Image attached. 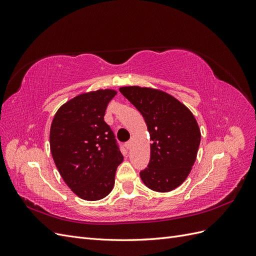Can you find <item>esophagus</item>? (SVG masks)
Returning a JSON list of instances; mask_svg holds the SVG:
<instances>
[{
	"mask_svg": "<svg viewBox=\"0 0 256 256\" xmlns=\"http://www.w3.org/2000/svg\"><path fill=\"white\" fill-rule=\"evenodd\" d=\"M131 145H132V141H131V140L125 143V146H126V148H128V150L130 148V147H131Z\"/></svg>",
	"mask_w": 256,
	"mask_h": 256,
	"instance_id": "34e87169",
	"label": "esophagus"
}]
</instances>
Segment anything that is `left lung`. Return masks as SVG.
<instances>
[{"label": "left lung", "mask_w": 256, "mask_h": 256, "mask_svg": "<svg viewBox=\"0 0 256 256\" xmlns=\"http://www.w3.org/2000/svg\"><path fill=\"white\" fill-rule=\"evenodd\" d=\"M120 92L142 114L152 141L150 164L140 172L142 182L157 192L174 190L196 159L200 131L196 118L166 92L140 86H124Z\"/></svg>", "instance_id": "left-lung-1"}]
</instances>
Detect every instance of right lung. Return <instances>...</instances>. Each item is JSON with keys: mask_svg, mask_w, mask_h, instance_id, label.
Segmentation results:
<instances>
[{"mask_svg": "<svg viewBox=\"0 0 256 256\" xmlns=\"http://www.w3.org/2000/svg\"><path fill=\"white\" fill-rule=\"evenodd\" d=\"M114 90L76 96L56 113L50 129V150L58 172L74 194L98 200L112 191L115 172L124 157L104 122Z\"/></svg>", "mask_w": 256, "mask_h": 256, "instance_id": "add662e5", "label": "right lung"}]
</instances>
